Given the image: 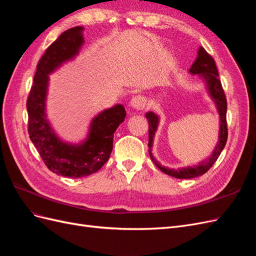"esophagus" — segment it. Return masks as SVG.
Wrapping results in <instances>:
<instances>
[{
  "mask_svg": "<svg viewBox=\"0 0 256 256\" xmlns=\"http://www.w3.org/2000/svg\"><path fill=\"white\" fill-rule=\"evenodd\" d=\"M146 102H147V100L144 96L138 95V96H134L132 99H131L130 106H134L136 110H143V109H145Z\"/></svg>",
  "mask_w": 256,
  "mask_h": 256,
  "instance_id": "esophagus-1",
  "label": "esophagus"
}]
</instances>
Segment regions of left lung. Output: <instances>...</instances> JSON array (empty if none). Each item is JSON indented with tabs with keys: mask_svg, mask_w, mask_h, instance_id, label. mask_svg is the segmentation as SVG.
Here are the masks:
<instances>
[{
	"mask_svg": "<svg viewBox=\"0 0 256 256\" xmlns=\"http://www.w3.org/2000/svg\"><path fill=\"white\" fill-rule=\"evenodd\" d=\"M189 72L193 74H200L205 79L208 90H209V94H210V96L214 100L216 108H218V111H219V115H220L219 142L210 157H209L206 161L200 162L198 166H196L193 168L188 166V168H180L174 170V168H164L162 166H160L158 164V161L152 158V152H150L154 136V132H156V130H157L159 118H158V116L152 112L146 113V118L148 120V124H150L148 147H150V157L154 161V164H156L164 173H166L170 176L180 178V180H188V178H194V177L205 174L208 170L214 164L216 159L219 158L220 154L223 150L224 146H226V141H228V122H226L228 102H226V92H224L223 88H222L221 80L219 78V72H218V69H216V62H214V58L203 47H200L198 49V58H196L194 63L192 64Z\"/></svg>",
	"mask_w": 256,
	"mask_h": 256,
	"instance_id": "1",
	"label": "left lung"
}]
</instances>
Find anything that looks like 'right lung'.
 I'll list each match as a JSON object with an SVG mask.
<instances>
[{"mask_svg":"<svg viewBox=\"0 0 256 256\" xmlns=\"http://www.w3.org/2000/svg\"><path fill=\"white\" fill-rule=\"evenodd\" d=\"M82 30L76 26L65 30L46 49L38 60L26 100L30 141L50 171L72 178L88 176L104 166L113 148L115 130L126 118V110L122 104L100 113L92 122L88 140L76 146L62 142L50 128L44 114L48 74L78 54L83 44Z\"/></svg>","mask_w":256,"mask_h":256,"instance_id":"1","label":"right lung"}]
</instances>
